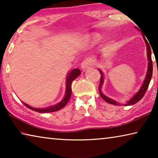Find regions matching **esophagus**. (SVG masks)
I'll use <instances>...</instances> for the list:
<instances>
[{
    "mask_svg": "<svg viewBox=\"0 0 158 158\" xmlns=\"http://www.w3.org/2000/svg\"><path fill=\"white\" fill-rule=\"evenodd\" d=\"M91 65V60L89 58H85L84 60H83V62L81 64V67L83 69H86L89 68Z\"/></svg>",
    "mask_w": 158,
    "mask_h": 158,
    "instance_id": "34e87169",
    "label": "esophagus"
}]
</instances>
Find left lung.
Returning a JSON list of instances; mask_svg holds the SVG:
<instances>
[{"mask_svg":"<svg viewBox=\"0 0 158 158\" xmlns=\"http://www.w3.org/2000/svg\"><path fill=\"white\" fill-rule=\"evenodd\" d=\"M144 41L146 42V47H147V55H148V70H147V73H146V78L144 79V81L142 85H141L140 90L136 93V94L134 95V97L130 99L129 101H127L126 104H125V106H129V105H135L137 102H138L141 98L143 97V95H145V93L146 92L147 89H148V87L150 84V81H151V77H152V74H153V63H152V59H151V47H150V44L148 43V42L147 41V40L146 39V37L144 35H143ZM100 73L101 74V78H100V86H99V92H100V95L101 96V98L103 99L104 100H105L106 102H108L109 104H111V105H119V103L118 102L115 101L112 99L109 98L108 97H106V95L103 94L101 91V87L102 85L103 84V81H104V77L100 69H99Z\"/></svg>","mask_w":158,"mask_h":158,"instance_id":"1","label":"left lung"}]
</instances>
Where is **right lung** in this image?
<instances>
[{
	"label": "right lung",
	"instance_id": "right-lung-1",
	"mask_svg": "<svg viewBox=\"0 0 158 158\" xmlns=\"http://www.w3.org/2000/svg\"><path fill=\"white\" fill-rule=\"evenodd\" d=\"M80 74H81V71H80V69L78 68L74 69L70 72V73H69L66 79V91H65V97H64L62 101H60L59 103L56 104V105L49 106V107H47V108L37 109V108L32 107V106L28 105L27 104H26L22 102L23 104L26 106H27L28 109H30L31 110H33L35 111L40 112V113H49V112H53V111L60 110V109H62L67 105V103L68 102L69 99H70L71 95H72V87H71L72 82H73L77 77H79L80 75Z\"/></svg>",
	"mask_w": 158,
	"mask_h": 158
}]
</instances>
